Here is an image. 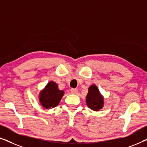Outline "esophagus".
Returning a JSON list of instances; mask_svg holds the SVG:
<instances>
[{"mask_svg":"<svg viewBox=\"0 0 147 147\" xmlns=\"http://www.w3.org/2000/svg\"><path fill=\"white\" fill-rule=\"evenodd\" d=\"M70 92H71V93L72 94H76L78 93V90L77 89H71V90H70Z\"/></svg>","mask_w":147,"mask_h":147,"instance_id":"esophagus-1","label":"esophagus"}]
</instances>
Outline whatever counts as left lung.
<instances>
[{"label":"left lung","mask_w":147,"mask_h":147,"mask_svg":"<svg viewBox=\"0 0 147 147\" xmlns=\"http://www.w3.org/2000/svg\"><path fill=\"white\" fill-rule=\"evenodd\" d=\"M86 102L90 109L96 112L99 111L104 107V98L95 84H92L88 88Z\"/></svg>","instance_id":"obj_1"}]
</instances>
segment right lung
Wrapping results in <instances>:
<instances>
[{
	"mask_svg": "<svg viewBox=\"0 0 147 147\" xmlns=\"http://www.w3.org/2000/svg\"><path fill=\"white\" fill-rule=\"evenodd\" d=\"M63 94L64 91L59 89L55 82H49L39 94L40 104L45 109L49 110L56 107L59 104Z\"/></svg>",
	"mask_w": 147,
	"mask_h": 147,
	"instance_id": "1",
	"label": "right lung"
}]
</instances>
